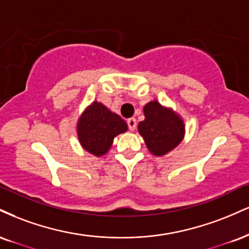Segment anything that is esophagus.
<instances>
[{
    "label": "esophagus",
    "instance_id": "esophagus-1",
    "mask_svg": "<svg viewBox=\"0 0 249 249\" xmlns=\"http://www.w3.org/2000/svg\"><path fill=\"white\" fill-rule=\"evenodd\" d=\"M127 126L130 131H134L137 127V121L136 118H128L127 119Z\"/></svg>",
    "mask_w": 249,
    "mask_h": 249
}]
</instances>
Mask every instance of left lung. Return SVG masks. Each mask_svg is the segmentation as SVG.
<instances>
[{"label": "left lung", "mask_w": 249, "mask_h": 249, "mask_svg": "<svg viewBox=\"0 0 249 249\" xmlns=\"http://www.w3.org/2000/svg\"><path fill=\"white\" fill-rule=\"evenodd\" d=\"M143 113L145 119L139 123L138 130L151 153L162 157L182 142L184 124L175 112L153 101L143 107Z\"/></svg>", "instance_id": "1"}]
</instances>
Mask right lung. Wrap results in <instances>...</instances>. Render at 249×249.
<instances>
[{
	"mask_svg": "<svg viewBox=\"0 0 249 249\" xmlns=\"http://www.w3.org/2000/svg\"><path fill=\"white\" fill-rule=\"evenodd\" d=\"M126 130L127 125L124 119L98 102L87 107L77 123L81 145L96 157L106 154L111 147L113 138Z\"/></svg>",
	"mask_w": 249,
	"mask_h": 249,
	"instance_id": "obj_1",
	"label": "right lung"
}]
</instances>
